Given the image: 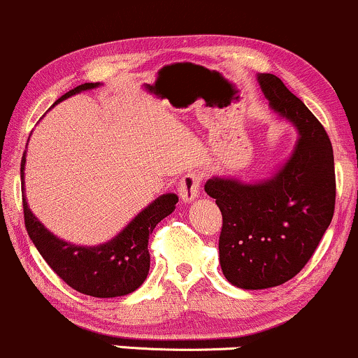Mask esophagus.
<instances>
[{"instance_id":"1","label":"esophagus","mask_w":358,"mask_h":358,"mask_svg":"<svg viewBox=\"0 0 358 358\" xmlns=\"http://www.w3.org/2000/svg\"><path fill=\"white\" fill-rule=\"evenodd\" d=\"M201 187V174L198 172H187L179 184V194L184 203H191L192 199L198 198Z\"/></svg>"}]
</instances>
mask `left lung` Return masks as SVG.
Masks as SVG:
<instances>
[{
    "instance_id": "left-lung-1",
    "label": "left lung",
    "mask_w": 358,
    "mask_h": 358,
    "mask_svg": "<svg viewBox=\"0 0 358 358\" xmlns=\"http://www.w3.org/2000/svg\"><path fill=\"white\" fill-rule=\"evenodd\" d=\"M272 110L298 128L294 152L272 178L247 184L213 178L204 191L223 216L220 264L228 282L267 289L308 264L335 213V162L327 131L274 74H259Z\"/></svg>"
}]
</instances>
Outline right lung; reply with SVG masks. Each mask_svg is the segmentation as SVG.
Segmentation results:
<instances>
[{
  "label": "right lung",
  "mask_w": 358,
  "mask_h": 358,
  "mask_svg": "<svg viewBox=\"0 0 358 358\" xmlns=\"http://www.w3.org/2000/svg\"><path fill=\"white\" fill-rule=\"evenodd\" d=\"M98 83H84L55 101L67 99L72 94L98 87ZM25 154L22 157L20 174L23 180ZM23 215L25 228L40 255L49 264L67 286L92 298H116L134 292L147 279L150 268L148 236L159 222L176 210L179 198L176 194H162L131 220L110 242L96 247H81L57 238L35 218L25 199V187L22 186Z\"/></svg>",
  "instance_id": "add662e5"
}]
</instances>
